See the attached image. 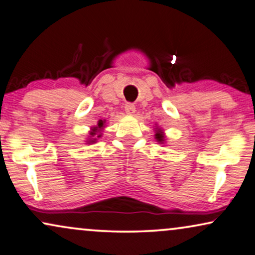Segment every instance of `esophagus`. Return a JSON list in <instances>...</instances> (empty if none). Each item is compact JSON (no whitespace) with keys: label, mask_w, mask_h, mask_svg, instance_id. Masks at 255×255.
Returning a JSON list of instances; mask_svg holds the SVG:
<instances>
[{"label":"esophagus","mask_w":255,"mask_h":255,"mask_svg":"<svg viewBox=\"0 0 255 255\" xmlns=\"http://www.w3.org/2000/svg\"><path fill=\"white\" fill-rule=\"evenodd\" d=\"M125 111L128 115H134V113L136 112V108H135V106L133 104H127L125 106Z\"/></svg>","instance_id":"esophagus-1"}]
</instances>
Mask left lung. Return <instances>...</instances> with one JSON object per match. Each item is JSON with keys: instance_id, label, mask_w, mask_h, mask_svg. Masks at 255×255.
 I'll list each match as a JSON object with an SVG mask.
<instances>
[{"instance_id": "obj_1", "label": "left lung", "mask_w": 255, "mask_h": 255, "mask_svg": "<svg viewBox=\"0 0 255 255\" xmlns=\"http://www.w3.org/2000/svg\"><path fill=\"white\" fill-rule=\"evenodd\" d=\"M154 130H155V134H154L155 140L160 144H165L166 143V134H165V131H163V129H161L159 126H155Z\"/></svg>"}]
</instances>
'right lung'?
<instances>
[{"label":"right lung","instance_id":"1","mask_svg":"<svg viewBox=\"0 0 255 255\" xmlns=\"http://www.w3.org/2000/svg\"><path fill=\"white\" fill-rule=\"evenodd\" d=\"M106 128V120H99L98 125L90 128L88 137H87V144H93L98 142V137L102 136V131Z\"/></svg>","mask_w":255,"mask_h":255}]
</instances>
